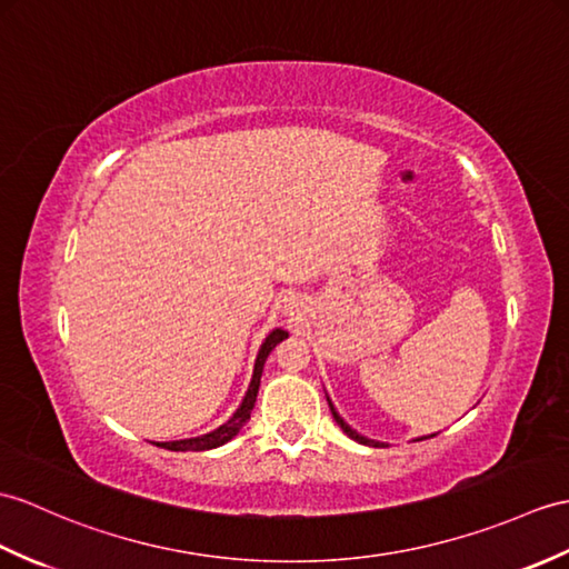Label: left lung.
I'll return each mask as SVG.
<instances>
[{"label":"left lung","mask_w":569,"mask_h":569,"mask_svg":"<svg viewBox=\"0 0 569 569\" xmlns=\"http://www.w3.org/2000/svg\"><path fill=\"white\" fill-rule=\"evenodd\" d=\"M329 407H332V402H329ZM332 415H335V419H337V425L341 427V431H345L347 436H351L353 441H359V443H368V446H386V443H378V441H371V439H366V436H361V433H356L345 419H341L337 412H335V407H332Z\"/></svg>","instance_id":"left-lung-1"}]
</instances>
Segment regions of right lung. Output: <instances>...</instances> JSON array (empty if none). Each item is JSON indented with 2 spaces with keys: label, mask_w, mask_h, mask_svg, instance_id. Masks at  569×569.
Listing matches in <instances>:
<instances>
[{
  "label": "right lung",
  "mask_w": 569,
  "mask_h": 569,
  "mask_svg": "<svg viewBox=\"0 0 569 569\" xmlns=\"http://www.w3.org/2000/svg\"><path fill=\"white\" fill-rule=\"evenodd\" d=\"M286 337H288V332H283V329H273V332L267 337V341H263L261 349H259V356H257V363H254V376H252V382H249V390L244 395V400H242L240 409H237V412L228 421H224L222 427H218L216 431H210V433L196 436V439L167 441V443H157V446L167 448V451H208V448H218L222 443H228L232 436L240 433V429L244 427V421L249 419V415H252L254 402H257L263 361H267V356L273 351V347L279 345V341H283Z\"/></svg>",
  "instance_id": "1"
}]
</instances>
